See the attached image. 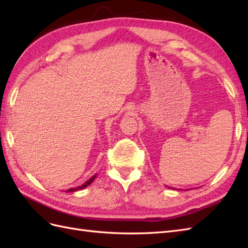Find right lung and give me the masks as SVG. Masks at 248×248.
Masks as SVG:
<instances>
[{
	"label": "right lung",
	"mask_w": 248,
	"mask_h": 248,
	"mask_svg": "<svg viewBox=\"0 0 248 248\" xmlns=\"http://www.w3.org/2000/svg\"><path fill=\"white\" fill-rule=\"evenodd\" d=\"M95 176H96V174H94V176H93V178H90L88 181H86V182L84 183L83 185H81V186H78V187H74V188H69V189L66 190L65 192H74V191H77V190H80V189L85 188V187H87L89 184H92V183L93 182V180H94Z\"/></svg>",
	"instance_id": "add662e5"
}]
</instances>
